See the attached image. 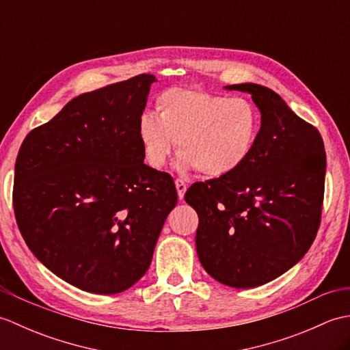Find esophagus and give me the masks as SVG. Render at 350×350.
Wrapping results in <instances>:
<instances>
[{"mask_svg": "<svg viewBox=\"0 0 350 350\" xmlns=\"http://www.w3.org/2000/svg\"><path fill=\"white\" fill-rule=\"evenodd\" d=\"M176 189H177V196H179V198L180 200H183V197H185V192H187V189H188V185L185 183L182 179H176Z\"/></svg>", "mask_w": 350, "mask_h": 350, "instance_id": "esophagus-1", "label": "esophagus"}]
</instances>
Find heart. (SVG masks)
I'll list each match as a JSON object with an SVG mask.
<instances>
[{"mask_svg":"<svg viewBox=\"0 0 350 350\" xmlns=\"http://www.w3.org/2000/svg\"><path fill=\"white\" fill-rule=\"evenodd\" d=\"M262 129V116L242 96L200 88H170L158 99V117L144 114L138 139L152 168L165 165L177 141L182 171L194 170L211 179L236 173L250 159Z\"/></svg>","mask_w":350,"mask_h":350,"instance_id":"1","label":"heart"}]
</instances>
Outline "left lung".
<instances>
[{
  "label": "left lung",
  "instance_id": "left-lung-1",
  "mask_svg": "<svg viewBox=\"0 0 350 350\" xmlns=\"http://www.w3.org/2000/svg\"><path fill=\"white\" fill-rule=\"evenodd\" d=\"M262 129L236 173L194 183L185 194L198 213L196 247L212 278L236 288L266 284L306 256L322 217L326 154L321 133L271 88L245 83Z\"/></svg>",
  "mask_w": 350,
  "mask_h": 350
}]
</instances>
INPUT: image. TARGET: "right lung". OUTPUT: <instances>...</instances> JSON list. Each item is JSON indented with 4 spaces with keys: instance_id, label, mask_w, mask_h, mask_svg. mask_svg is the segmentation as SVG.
<instances>
[{
    "instance_id": "obj_1",
    "label": "right lung",
    "mask_w": 350,
    "mask_h": 350,
    "mask_svg": "<svg viewBox=\"0 0 350 350\" xmlns=\"http://www.w3.org/2000/svg\"><path fill=\"white\" fill-rule=\"evenodd\" d=\"M154 81L143 73L79 94L19 148L13 207L21 234L40 263L85 292L135 284L177 203L171 176L146 165L138 139Z\"/></svg>"
}]
</instances>
